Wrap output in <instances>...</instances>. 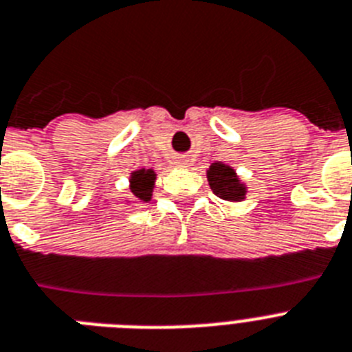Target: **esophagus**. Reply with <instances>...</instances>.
<instances>
[{
  "instance_id": "34e87169",
  "label": "esophagus",
  "mask_w": 352,
  "mask_h": 352,
  "mask_svg": "<svg viewBox=\"0 0 352 352\" xmlns=\"http://www.w3.org/2000/svg\"><path fill=\"white\" fill-rule=\"evenodd\" d=\"M174 164H176V167H188V160L185 156H178V160L174 162Z\"/></svg>"
}]
</instances>
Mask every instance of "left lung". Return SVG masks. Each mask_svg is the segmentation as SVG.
Segmentation results:
<instances>
[{"label": "left lung", "instance_id": "1", "mask_svg": "<svg viewBox=\"0 0 352 352\" xmlns=\"http://www.w3.org/2000/svg\"><path fill=\"white\" fill-rule=\"evenodd\" d=\"M206 178H208V185L213 190V194L221 197V199L230 201V203L245 199L248 187L236 176L235 169L230 167V165L222 164V162H215L206 170Z\"/></svg>", "mask_w": 352, "mask_h": 352}]
</instances>
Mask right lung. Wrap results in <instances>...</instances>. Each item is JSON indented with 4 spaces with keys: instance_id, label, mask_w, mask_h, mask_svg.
<instances>
[{
    "instance_id": "right-lung-1",
    "label": "right lung",
    "mask_w": 352,
    "mask_h": 352,
    "mask_svg": "<svg viewBox=\"0 0 352 352\" xmlns=\"http://www.w3.org/2000/svg\"><path fill=\"white\" fill-rule=\"evenodd\" d=\"M156 173L153 169H139L130 174V192L131 196L140 203L151 201L153 188H155Z\"/></svg>"
}]
</instances>
